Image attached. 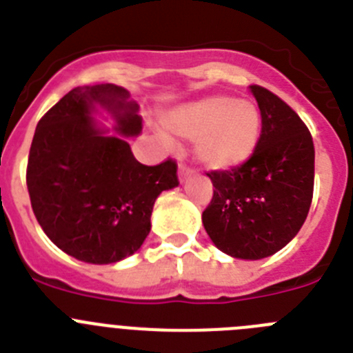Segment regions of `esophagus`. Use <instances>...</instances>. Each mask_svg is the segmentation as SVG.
I'll return each mask as SVG.
<instances>
[{"label": "esophagus", "instance_id": "esophagus-1", "mask_svg": "<svg viewBox=\"0 0 353 353\" xmlns=\"http://www.w3.org/2000/svg\"><path fill=\"white\" fill-rule=\"evenodd\" d=\"M191 174H192L191 170H187V168L183 166V164H180V166H179V179H180V182H183V180H185V179H189Z\"/></svg>", "mask_w": 353, "mask_h": 353}]
</instances>
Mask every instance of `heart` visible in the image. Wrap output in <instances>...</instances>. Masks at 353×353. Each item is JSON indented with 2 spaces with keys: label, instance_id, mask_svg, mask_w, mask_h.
<instances>
[{
  "label": "heart",
  "instance_id": "heart-1",
  "mask_svg": "<svg viewBox=\"0 0 353 353\" xmlns=\"http://www.w3.org/2000/svg\"><path fill=\"white\" fill-rule=\"evenodd\" d=\"M168 130L194 139V154L205 168L233 170L254 155L261 138V113L248 99L212 95L168 111Z\"/></svg>",
  "mask_w": 353,
  "mask_h": 353
}]
</instances>
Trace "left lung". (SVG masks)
I'll use <instances>...</instances> for the list:
<instances>
[{"label": "left lung", "mask_w": 353, "mask_h": 353, "mask_svg": "<svg viewBox=\"0 0 353 353\" xmlns=\"http://www.w3.org/2000/svg\"><path fill=\"white\" fill-rule=\"evenodd\" d=\"M261 138L245 164L208 173L214 198L201 215L214 245L239 260L281 251L304 224L313 199L314 145L299 114L277 95L249 86Z\"/></svg>", "instance_id": "8db88e82"}]
</instances>
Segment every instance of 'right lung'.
<instances>
[{"instance_id": "right-lung-1", "label": "right lung", "mask_w": 353, "mask_h": 353, "mask_svg": "<svg viewBox=\"0 0 353 353\" xmlns=\"http://www.w3.org/2000/svg\"><path fill=\"white\" fill-rule=\"evenodd\" d=\"M138 111L117 84L77 86L37 125L26 171L31 207L52 244L76 260L132 256L150 233L155 199L179 185L173 161L134 159L127 138L141 134ZM97 117H109L117 134Z\"/></svg>"}]
</instances>
